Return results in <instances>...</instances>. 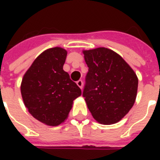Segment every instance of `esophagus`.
Masks as SVG:
<instances>
[{"label": "esophagus", "instance_id": "esophagus-1", "mask_svg": "<svg viewBox=\"0 0 160 160\" xmlns=\"http://www.w3.org/2000/svg\"><path fill=\"white\" fill-rule=\"evenodd\" d=\"M76 84L78 85V87H80V89H82V87H83V81L81 80H79L76 82Z\"/></svg>", "mask_w": 160, "mask_h": 160}]
</instances>
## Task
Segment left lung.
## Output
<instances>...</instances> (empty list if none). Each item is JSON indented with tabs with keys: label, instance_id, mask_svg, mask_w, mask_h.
<instances>
[{
	"label": "left lung",
	"instance_id": "left-lung-1",
	"mask_svg": "<svg viewBox=\"0 0 160 160\" xmlns=\"http://www.w3.org/2000/svg\"><path fill=\"white\" fill-rule=\"evenodd\" d=\"M88 67L83 97L98 122L113 124L128 114L136 98L138 78L122 57L107 48L84 50Z\"/></svg>",
	"mask_w": 160,
	"mask_h": 160
}]
</instances>
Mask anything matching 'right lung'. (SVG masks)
Returning a JSON list of instances; mask_svg holds the SVG:
<instances>
[{"instance_id":"obj_1","label":"right lung","mask_w":160,"mask_h":160,"mask_svg":"<svg viewBox=\"0 0 160 160\" xmlns=\"http://www.w3.org/2000/svg\"><path fill=\"white\" fill-rule=\"evenodd\" d=\"M67 50L55 47L43 51L26 71L21 82V95L30 114L49 126L66 120L73 101L81 90L63 70Z\"/></svg>"}]
</instances>
